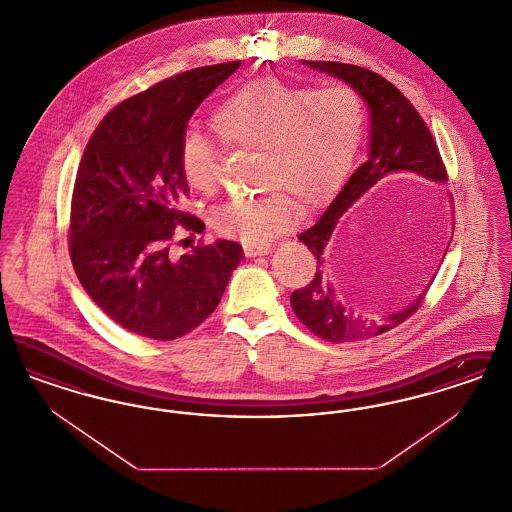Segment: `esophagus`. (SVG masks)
<instances>
[{"label": "esophagus", "instance_id": "1", "mask_svg": "<svg viewBox=\"0 0 512 512\" xmlns=\"http://www.w3.org/2000/svg\"><path fill=\"white\" fill-rule=\"evenodd\" d=\"M272 251L270 244H244L245 257H259Z\"/></svg>", "mask_w": 512, "mask_h": 512}]
</instances>
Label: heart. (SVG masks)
<instances>
[{
  "label": "heart",
  "mask_w": 512,
  "mask_h": 512,
  "mask_svg": "<svg viewBox=\"0 0 512 512\" xmlns=\"http://www.w3.org/2000/svg\"><path fill=\"white\" fill-rule=\"evenodd\" d=\"M213 128L224 146L257 151V182L270 190L219 205L211 222L217 234L261 244L295 220V199L317 205L351 169L365 132V107L345 84L322 88L282 80H257L224 99L213 111ZM180 169L199 192L219 184V146L188 126L178 146Z\"/></svg>",
  "instance_id": "b5f03b06"
}]
</instances>
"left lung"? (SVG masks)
Returning a JSON list of instances; mask_svg holds the SVG:
<instances>
[{
	"label": "left lung",
	"mask_w": 512,
	"mask_h": 512,
	"mask_svg": "<svg viewBox=\"0 0 512 512\" xmlns=\"http://www.w3.org/2000/svg\"><path fill=\"white\" fill-rule=\"evenodd\" d=\"M303 63L318 73L330 74L347 82L365 99L370 109V149L368 159L351 174L324 215L299 234V240L317 259V272L305 288H299L290 295V303L295 317L322 340L332 343L368 340L413 317L432 286L434 276L422 286L413 303L380 317L363 315L341 301L324 272V249L330 242V236L341 215L366 190L391 172H414L434 182H445L447 171L430 128L422 121L413 103L384 76L347 63Z\"/></svg>",
	"instance_id": "1"
}]
</instances>
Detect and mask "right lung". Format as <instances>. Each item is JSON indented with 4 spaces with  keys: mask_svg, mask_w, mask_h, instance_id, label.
I'll return each instance as SVG.
<instances>
[{
    "mask_svg": "<svg viewBox=\"0 0 512 512\" xmlns=\"http://www.w3.org/2000/svg\"><path fill=\"white\" fill-rule=\"evenodd\" d=\"M240 61L176 74L124 99L94 130L76 172L69 253L99 309L132 334L169 341L209 317L244 259L228 240L172 257L178 226L203 222L180 211L190 194L178 146L199 103Z\"/></svg>",
    "mask_w": 512,
    "mask_h": 512,
    "instance_id": "add662e5",
    "label": "right lung"
}]
</instances>
